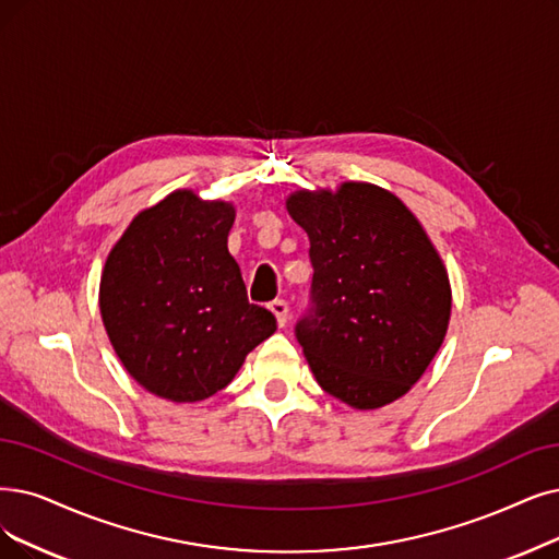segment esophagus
<instances>
[{
	"label": "esophagus",
	"instance_id": "34e87169",
	"mask_svg": "<svg viewBox=\"0 0 559 559\" xmlns=\"http://www.w3.org/2000/svg\"><path fill=\"white\" fill-rule=\"evenodd\" d=\"M271 311H273L275 319H277V325L284 328L286 319H288V305L284 300H275V302H271Z\"/></svg>",
	"mask_w": 559,
	"mask_h": 559
}]
</instances>
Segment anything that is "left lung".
<instances>
[{
    "label": "left lung",
    "instance_id": "8db88e82",
    "mask_svg": "<svg viewBox=\"0 0 559 559\" xmlns=\"http://www.w3.org/2000/svg\"><path fill=\"white\" fill-rule=\"evenodd\" d=\"M309 236L311 314L296 325L317 383L355 411L404 396L448 334L452 286L436 245L396 194L362 181L296 190Z\"/></svg>",
    "mask_w": 559,
    "mask_h": 559
}]
</instances>
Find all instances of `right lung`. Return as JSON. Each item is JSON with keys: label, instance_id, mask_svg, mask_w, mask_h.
Segmentation results:
<instances>
[{"label": "right lung", "instance_id": "add662e5", "mask_svg": "<svg viewBox=\"0 0 559 559\" xmlns=\"http://www.w3.org/2000/svg\"><path fill=\"white\" fill-rule=\"evenodd\" d=\"M231 202L174 190L132 217L98 288L103 325L126 371L171 404L227 388L245 357L277 330L252 305L227 236Z\"/></svg>", "mask_w": 559, "mask_h": 559}]
</instances>
